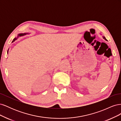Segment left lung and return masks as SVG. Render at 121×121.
I'll return each instance as SVG.
<instances>
[{"label":"left lung","mask_w":121,"mask_h":121,"mask_svg":"<svg viewBox=\"0 0 121 121\" xmlns=\"http://www.w3.org/2000/svg\"><path fill=\"white\" fill-rule=\"evenodd\" d=\"M104 39H105V40H107V39H105V37H104Z\"/></svg>","instance_id":"1"}]
</instances>
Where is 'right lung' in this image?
I'll return each mask as SVG.
<instances>
[{
  "mask_svg": "<svg viewBox=\"0 0 121 121\" xmlns=\"http://www.w3.org/2000/svg\"><path fill=\"white\" fill-rule=\"evenodd\" d=\"M26 34H27V33H21V34H19V35H18V36L17 37V38H15L14 39H13V41H12V42H14V41H15V40H16L17 39V38H18V37H19V36H24V35H26Z\"/></svg>",
  "mask_w": 121,
  "mask_h": 121,
  "instance_id": "right-lung-1",
  "label": "right lung"
}]
</instances>
